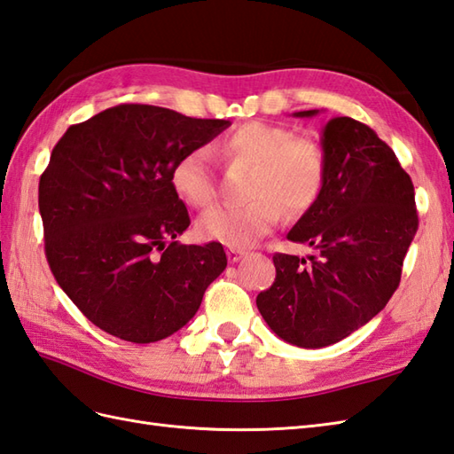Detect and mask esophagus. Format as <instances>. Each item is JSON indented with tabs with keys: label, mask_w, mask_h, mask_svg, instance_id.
<instances>
[{
	"label": "esophagus",
	"mask_w": 454,
	"mask_h": 454,
	"mask_svg": "<svg viewBox=\"0 0 454 454\" xmlns=\"http://www.w3.org/2000/svg\"><path fill=\"white\" fill-rule=\"evenodd\" d=\"M226 255H228V261L230 262H238L241 257L246 255V251L244 249H236V247H230L228 251H226Z\"/></svg>",
	"instance_id": "obj_1"
}]
</instances>
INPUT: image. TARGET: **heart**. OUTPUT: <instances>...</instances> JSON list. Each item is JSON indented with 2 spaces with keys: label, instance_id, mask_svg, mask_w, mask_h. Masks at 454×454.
Segmentation results:
<instances>
[{
  "label": "heart",
  "instance_id": "heart-1",
  "mask_svg": "<svg viewBox=\"0 0 454 454\" xmlns=\"http://www.w3.org/2000/svg\"><path fill=\"white\" fill-rule=\"evenodd\" d=\"M220 153L230 162L251 166L244 205H220L208 210L197 224L207 241L228 247H249L267 236L284 215L300 216L317 203L325 184V154L321 146L298 139L286 125L247 121L230 131ZM172 185L187 205L205 208L216 199V184L210 153L195 146L177 158L172 168Z\"/></svg>",
  "mask_w": 454,
  "mask_h": 454
}]
</instances>
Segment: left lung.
Masks as SVG:
<instances>
[{
	"instance_id": "8db88e82",
	"label": "left lung",
	"mask_w": 454,
	"mask_h": 454,
	"mask_svg": "<svg viewBox=\"0 0 454 454\" xmlns=\"http://www.w3.org/2000/svg\"><path fill=\"white\" fill-rule=\"evenodd\" d=\"M321 151L323 192L288 231L290 241L308 244L319 257L308 262L277 253V278L257 296L270 331L300 348L334 344L372 321L398 288L418 230L412 179L372 128L333 118Z\"/></svg>"
}]
</instances>
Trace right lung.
Masks as SVG:
<instances>
[{
	"label": "right lung",
	"instance_id": "add662e5",
	"mask_svg": "<svg viewBox=\"0 0 454 454\" xmlns=\"http://www.w3.org/2000/svg\"><path fill=\"white\" fill-rule=\"evenodd\" d=\"M230 128L149 104H120L71 125L40 177L46 257L61 290L98 329L135 344L193 319L226 269L224 247L176 239L189 215L172 168Z\"/></svg>",
	"mask_w": 454,
	"mask_h": 454
}]
</instances>
